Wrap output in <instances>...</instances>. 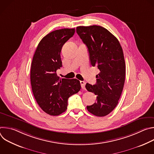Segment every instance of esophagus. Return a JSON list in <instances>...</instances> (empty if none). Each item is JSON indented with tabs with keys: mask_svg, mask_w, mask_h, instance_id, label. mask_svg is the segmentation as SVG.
<instances>
[{
	"mask_svg": "<svg viewBox=\"0 0 154 154\" xmlns=\"http://www.w3.org/2000/svg\"><path fill=\"white\" fill-rule=\"evenodd\" d=\"M80 85H81V86H82V89H85V84H86V83L84 81H80Z\"/></svg>",
	"mask_w": 154,
	"mask_h": 154,
	"instance_id": "esophagus-1",
	"label": "esophagus"
}]
</instances>
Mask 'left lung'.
Listing matches in <instances>:
<instances>
[{"instance_id": "1", "label": "left lung", "mask_w": 154, "mask_h": 154, "mask_svg": "<svg viewBox=\"0 0 154 154\" xmlns=\"http://www.w3.org/2000/svg\"><path fill=\"white\" fill-rule=\"evenodd\" d=\"M76 32L86 46L93 66L100 70L96 84H86V90L97 96V102L87 106L96 116L110 113L118 103L125 77L124 54L118 39L107 29L98 26H79Z\"/></svg>"}]
</instances>
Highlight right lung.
<instances>
[{"label":"right lung","instance_id":"1","mask_svg":"<svg viewBox=\"0 0 154 154\" xmlns=\"http://www.w3.org/2000/svg\"><path fill=\"white\" fill-rule=\"evenodd\" d=\"M74 33L75 29L49 33L41 40L33 57L30 82L33 96L42 110L52 116L66 110L68 98L81 88L79 80L60 79L57 74L62 66V47Z\"/></svg>","mask_w":154,"mask_h":154}]
</instances>
